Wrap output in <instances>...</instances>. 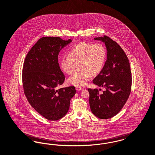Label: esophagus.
<instances>
[{"mask_svg":"<svg viewBox=\"0 0 155 155\" xmlns=\"http://www.w3.org/2000/svg\"><path fill=\"white\" fill-rule=\"evenodd\" d=\"M75 89H76L77 91H80V90H82V88H81V87H76Z\"/></svg>","mask_w":155,"mask_h":155,"instance_id":"obj_1","label":"esophagus"}]
</instances>
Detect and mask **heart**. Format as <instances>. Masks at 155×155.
Wrapping results in <instances>:
<instances>
[{
	"label": "heart",
	"instance_id": "heart-1",
	"mask_svg": "<svg viewBox=\"0 0 155 155\" xmlns=\"http://www.w3.org/2000/svg\"><path fill=\"white\" fill-rule=\"evenodd\" d=\"M106 59V50L101 44L91 45L81 42L68 53L67 57L60 60V67L67 74H72L77 67L78 70L67 80L69 84L77 87L86 85L91 75L102 71Z\"/></svg>",
	"mask_w": 155,
	"mask_h": 155
}]
</instances>
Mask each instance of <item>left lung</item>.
Segmentation results:
<instances>
[{
	"label": "left lung",
	"mask_w": 155,
	"mask_h": 155,
	"mask_svg": "<svg viewBox=\"0 0 155 155\" xmlns=\"http://www.w3.org/2000/svg\"><path fill=\"white\" fill-rule=\"evenodd\" d=\"M106 46L107 58L100 74L93 83L105 90L100 94L98 89L89 88L90 106L94 115L109 119L123 108L130 93L132 74L127 56L117 43L108 37L94 38Z\"/></svg>",
	"instance_id": "1"
}]
</instances>
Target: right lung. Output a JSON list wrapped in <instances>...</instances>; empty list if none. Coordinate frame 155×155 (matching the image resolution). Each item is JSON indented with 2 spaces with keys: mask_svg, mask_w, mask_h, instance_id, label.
Listing matches in <instances>:
<instances>
[{
  "mask_svg": "<svg viewBox=\"0 0 155 155\" xmlns=\"http://www.w3.org/2000/svg\"><path fill=\"white\" fill-rule=\"evenodd\" d=\"M72 41L59 37H43L26 57L22 82L25 94L31 106L44 118L57 120L68 112L70 100L75 94L74 86L57 90L65 80L58 55Z\"/></svg>",
  "mask_w": 155,
  "mask_h": 155,
  "instance_id": "add662e5",
  "label": "right lung"
}]
</instances>
